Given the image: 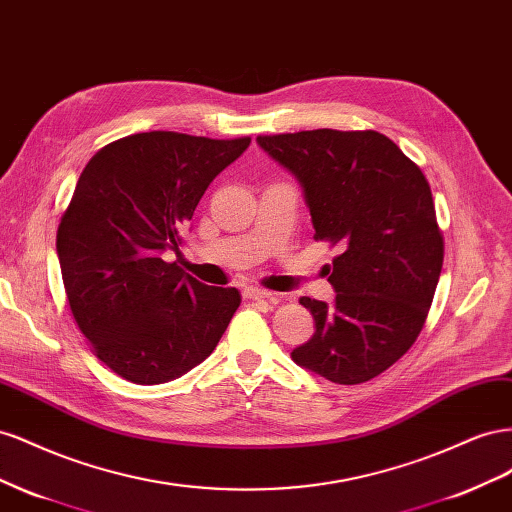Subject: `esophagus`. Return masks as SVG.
I'll return each mask as SVG.
<instances>
[{
    "label": "esophagus",
    "mask_w": 512,
    "mask_h": 512,
    "mask_svg": "<svg viewBox=\"0 0 512 512\" xmlns=\"http://www.w3.org/2000/svg\"><path fill=\"white\" fill-rule=\"evenodd\" d=\"M244 298H248V300H268V298H272V294L266 289H259V287H246Z\"/></svg>",
    "instance_id": "1"
}]
</instances>
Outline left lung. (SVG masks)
<instances>
[{
  "label": "left lung",
  "mask_w": 512,
  "mask_h": 512,
  "mask_svg": "<svg viewBox=\"0 0 512 512\" xmlns=\"http://www.w3.org/2000/svg\"><path fill=\"white\" fill-rule=\"evenodd\" d=\"M302 186L315 240L337 246V298H300L315 334L296 364L354 386L392 367L420 334L444 261L431 188L399 145L375 130H302L257 137Z\"/></svg>",
  "instance_id": "obj_1"
}]
</instances>
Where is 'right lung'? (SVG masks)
<instances>
[{"instance_id": "1", "label": "right lung", "mask_w": 512, "mask_h": 512, "mask_svg": "<svg viewBox=\"0 0 512 512\" xmlns=\"http://www.w3.org/2000/svg\"><path fill=\"white\" fill-rule=\"evenodd\" d=\"M248 143L152 130L85 165L57 227V257L79 330L128 382L165 384L197 367L240 306L236 287L203 285L163 253H180L199 199Z\"/></svg>"}]
</instances>
